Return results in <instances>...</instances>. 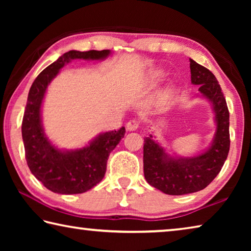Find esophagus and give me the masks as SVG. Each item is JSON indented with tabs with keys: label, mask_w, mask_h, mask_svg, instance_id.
<instances>
[{
	"label": "esophagus",
	"mask_w": 251,
	"mask_h": 251,
	"mask_svg": "<svg viewBox=\"0 0 251 251\" xmlns=\"http://www.w3.org/2000/svg\"><path fill=\"white\" fill-rule=\"evenodd\" d=\"M138 127H139L138 122L135 121V120H131L126 124V128L128 130H136L138 128Z\"/></svg>",
	"instance_id": "34e87169"
}]
</instances>
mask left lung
Segmentation results:
<instances>
[{
    "label": "left lung",
    "instance_id": "left-lung-1",
    "mask_svg": "<svg viewBox=\"0 0 251 251\" xmlns=\"http://www.w3.org/2000/svg\"><path fill=\"white\" fill-rule=\"evenodd\" d=\"M192 84L211 103L217 127L209 148L194 157L171 156L152 135L144 138V175L147 182L167 195H185L201 190L218 175L227 159L229 110L222 87L211 72L190 58Z\"/></svg>",
    "mask_w": 251,
    "mask_h": 251
}]
</instances>
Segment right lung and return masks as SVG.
<instances>
[{"label": "right lung", "instance_id": "right-lung-1", "mask_svg": "<svg viewBox=\"0 0 251 251\" xmlns=\"http://www.w3.org/2000/svg\"><path fill=\"white\" fill-rule=\"evenodd\" d=\"M110 54L103 50H70L43 70L29 88L22 122L25 158L29 171L46 188L57 194H82L103 179L107 159L125 135V127L106 131L83 148L62 151L50 144L44 134L41 108L49 84L66 63L73 59H104Z\"/></svg>", "mask_w": 251, "mask_h": 251}]
</instances>
